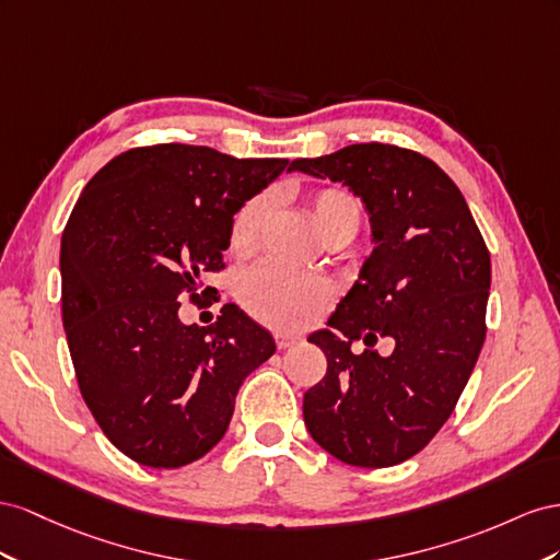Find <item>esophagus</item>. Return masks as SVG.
Masks as SVG:
<instances>
[{"mask_svg": "<svg viewBox=\"0 0 560 560\" xmlns=\"http://www.w3.org/2000/svg\"><path fill=\"white\" fill-rule=\"evenodd\" d=\"M302 340V335L300 332H277V347L279 349H289V347H293V345H300Z\"/></svg>", "mask_w": 560, "mask_h": 560, "instance_id": "1", "label": "esophagus"}]
</instances>
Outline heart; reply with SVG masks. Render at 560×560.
<instances>
[{
    "label": "heart",
    "instance_id": "obj_1",
    "mask_svg": "<svg viewBox=\"0 0 560 560\" xmlns=\"http://www.w3.org/2000/svg\"><path fill=\"white\" fill-rule=\"evenodd\" d=\"M271 206L275 199L260 195L238 209L230 230V248L234 253L246 255L258 246ZM310 213L324 242L332 236L354 238L363 220L359 199L342 187L316 189L310 197ZM242 295L246 307L262 322L277 328H302L332 300V283L318 275H298L262 262L246 275Z\"/></svg>",
    "mask_w": 560,
    "mask_h": 560
}]
</instances>
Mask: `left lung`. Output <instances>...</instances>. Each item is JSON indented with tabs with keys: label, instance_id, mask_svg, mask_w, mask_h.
<instances>
[{
	"label": "left lung",
	"instance_id": "1",
	"mask_svg": "<svg viewBox=\"0 0 560 560\" xmlns=\"http://www.w3.org/2000/svg\"><path fill=\"white\" fill-rule=\"evenodd\" d=\"M293 171L359 197L375 248L310 342L326 377L305 392L312 439L345 465L380 469L418 455L451 418L486 340L490 253L457 185L431 159L363 142L295 159ZM389 337V358L363 355Z\"/></svg>",
	"mask_w": 560,
	"mask_h": 560
}]
</instances>
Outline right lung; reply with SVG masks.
<instances>
[{
  "label": "right lung",
  "mask_w": 560,
  "mask_h": 560,
  "mask_svg": "<svg viewBox=\"0 0 560 560\" xmlns=\"http://www.w3.org/2000/svg\"><path fill=\"white\" fill-rule=\"evenodd\" d=\"M289 159L211 148L129 150L93 175L60 242L62 326L84 401L138 465L175 469L225 436L244 380L275 354L271 332L225 305L213 326L183 324L189 293L222 269L232 220Z\"/></svg>",
  "instance_id": "right-lung-1"
}]
</instances>
